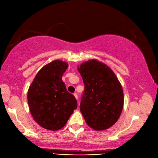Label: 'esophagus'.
I'll return each mask as SVG.
<instances>
[{"mask_svg":"<svg viewBox=\"0 0 158 158\" xmlns=\"http://www.w3.org/2000/svg\"><path fill=\"white\" fill-rule=\"evenodd\" d=\"M74 95L75 98H76V99H78V94H76V93H74Z\"/></svg>","mask_w":158,"mask_h":158,"instance_id":"obj_1","label":"esophagus"}]
</instances>
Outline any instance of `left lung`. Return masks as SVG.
<instances>
[{
    "instance_id": "8db88e82",
    "label": "left lung",
    "mask_w": 158,
    "mask_h": 158,
    "mask_svg": "<svg viewBox=\"0 0 158 158\" xmlns=\"http://www.w3.org/2000/svg\"><path fill=\"white\" fill-rule=\"evenodd\" d=\"M84 84L80 109L88 125L95 131L112 127L120 117L124 104L121 83L108 66L98 60L78 68Z\"/></svg>"
}]
</instances>
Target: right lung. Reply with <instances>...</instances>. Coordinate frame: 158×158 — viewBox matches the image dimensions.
<instances>
[{"mask_svg": "<svg viewBox=\"0 0 158 158\" xmlns=\"http://www.w3.org/2000/svg\"><path fill=\"white\" fill-rule=\"evenodd\" d=\"M68 64L55 60L44 66L36 74L27 92V102L33 119L41 127L58 131L66 125L77 101L66 90L62 76Z\"/></svg>", "mask_w": 158, "mask_h": 158, "instance_id": "1", "label": "right lung"}]
</instances>
